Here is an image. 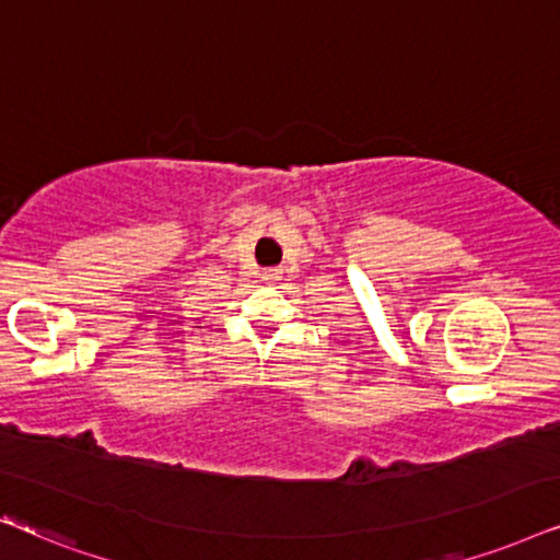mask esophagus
Here are the masks:
<instances>
[{
	"instance_id": "esophagus-1",
	"label": "esophagus",
	"mask_w": 560,
	"mask_h": 560,
	"mask_svg": "<svg viewBox=\"0 0 560 560\" xmlns=\"http://www.w3.org/2000/svg\"><path fill=\"white\" fill-rule=\"evenodd\" d=\"M279 273H281V271H268L266 279H279Z\"/></svg>"
}]
</instances>
